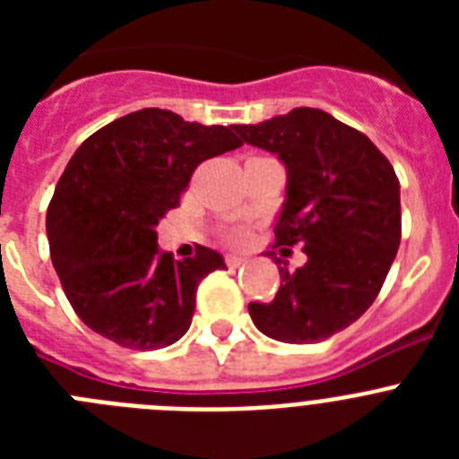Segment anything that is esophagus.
I'll return each mask as SVG.
<instances>
[{"mask_svg":"<svg viewBox=\"0 0 459 459\" xmlns=\"http://www.w3.org/2000/svg\"><path fill=\"white\" fill-rule=\"evenodd\" d=\"M243 262H246V257H238V255H227L225 257V264L230 266V269H238Z\"/></svg>","mask_w":459,"mask_h":459,"instance_id":"obj_1","label":"esophagus"}]
</instances>
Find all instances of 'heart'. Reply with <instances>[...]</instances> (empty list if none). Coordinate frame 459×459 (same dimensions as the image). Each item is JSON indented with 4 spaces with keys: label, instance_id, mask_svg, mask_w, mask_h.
Returning a JSON list of instances; mask_svg holds the SVG:
<instances>
[{
    "label": "heart",
    "instance_id": "1",
    "mask_svg": "<svg viewBox=\"0 0 459 459\" xmlns=\"http://www.w3.org/2000/svg\"><path fill=\"white\" fill-rule=\"evenodd\" d=\"M227 238H230L232 243H243L246 232H243V230H230V232H227Z\"/></svg>",
    "mask_w": 459,
    "mask_h": 459
}]
</instances>
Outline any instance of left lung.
Returning a JSON list of instances; mask_svg holds the SVG:
<instances>
[{
	"mask_svg": "<svg viewBox=\"0 0 459 459\" xmlns=\"http://www.w3.org/2000/svg\"><path fill=\"white\" fill-rule=\"evenodd\" d=\"M234 131L285 163L290 181L273 248L301 243L307 255L294 273L275 257L285 264L278 294L250 303V317L280 342H322L372 306L395 259L403 237L395 169L370 137L317 108Z\"/></svg>",
	"mask_w": 459,
	"mask_h": 459,
	"instance_id": "obj_1",
	"label": "left lung"
}]
</instances>
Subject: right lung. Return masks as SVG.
I'll use <instances>...</instances> for the list:
<instances>
[{
	"label": "right lung",
	"instance_id": "add662e5",
	"mask_svg": "<svg viewBox=\"0 0 459 459\" xmlns=\"http://www.w3.org/2000/svg\"><path fill=\"white\" fill-rule=\"evenodd\" d=\"M227 126L144 108L80 144L48 206L50 257L75 315L126 350H163L188 331L202 278L225 269L200 246L177 262L156 225L179 206L197 165L241 147Z\"/></svg>",
	"mask_w": 459,
	"mask_h": 459
}]
</instances>
